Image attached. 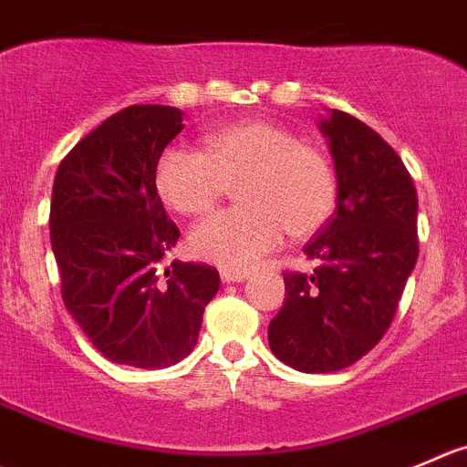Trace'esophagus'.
<instances>
[{"label": "esophagus", "mask_w": 467, "mask_h": 467, "mask_svg": "<svg viewBox=\"0 0 467 467\" xmlns=\"http://www.w3.org/2000/svg\"><path fill=\"white\" fill-rule=\"evenodd\" d=\"M246 278H248V271L221 269V280H223V283H244Z\"/></svg>", "instance_id": "34e87169"}]
</instances>
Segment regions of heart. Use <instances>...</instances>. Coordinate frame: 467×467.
<instances>
[{"label": "heart", "mask_w": 467, "mask_h": 467, "mask_svg": "<svg viewBox=\"0 0 467 467\" xmlns=\"http://www.w3.org/2000/svg\"><path fill=\"white\" fill-rule=\"evenodd\" d=\"M239 182L242 207L210 216L189 234L193 255L225 269H248L280 246L287 230L307 237L330 219L337 178L328 157L269 120H242L205 137V150L171 146L155 184L180 214H205Z\"/></svg>", "instance_id": "obj_1"}]
</instances>
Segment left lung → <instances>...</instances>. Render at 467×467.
Instances as JSON below:
<instances>
[{
	"label": "left lung",
	"mask_w": 467,
	"mask_h": 467,
	"mask_svg": "<svg viewBox=\"0 0 467 467\" xmlns=\"http://www.w3.org/2000/svg\"><path fill=\"white\" fill-rule=\"evenodd\" d=\"M337 178L335 214L306 244L312 274H285V303L269 324L278 360L306 374L337 372L390 328L418 262V193L401 157L363 120L321 119Z\"/></svg>",
	"instance_id": "1"
}]
</instances>
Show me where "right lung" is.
<instances>
[{"label":"right lung","instance_id":"1","mask_svg":"<svg viewBox=\"0 0 467 467\" xmlns=\"http://www.w3.org/2000/svg\"><path fill=\"white\" fill-rule=\"evenodd\" d=\"M182 128L180 109L132 104L86 134L54 178L49 242L63 303L111 363L160 369L187 358L219 292L210 265L173 260L160 271L180 230L155 169Z\"/></svg>","mask_w":467,"mask_h":467}]
</instances>
